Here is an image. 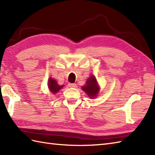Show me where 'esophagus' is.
Instances as JSON below:
<instances>
[{"label": "esophagus", "instance_id": "obj_1", "mask_svg": "<svg viewBox=\"0 0 155 155\" xmlns=\"http://www.w3.org/2000/svg\"><path fill=\"white\" fill-rule=\"evenodd\" d=\"M68 86L69 87H72V88H76V87H77V84H76L75 83H69V84H68Z\"/></svg>", "mask_w": 155, "mask_h": 155}]
</instances>
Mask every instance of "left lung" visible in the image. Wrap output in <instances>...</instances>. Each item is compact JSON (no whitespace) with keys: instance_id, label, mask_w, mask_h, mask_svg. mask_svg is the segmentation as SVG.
Instances as JSON below:
<instances>
[{"instance_id":"left-lung-1","label":"left lung","mask_w":155,"mask_h":155,"mask_svg":"<svg viewBox=\"0 0 155 155\" xmlns=\"http://www.w3.org/2000/svg\"><path fill=\"white\" fill-rule=\"evenodd\" d=\"M82 89L88 94L89 97L94 98L96 97L98 93V91H99V87L98 86L96 78L93 76H91L87 80L86 85L82 87Z\"/></svg>"}]
</instances>
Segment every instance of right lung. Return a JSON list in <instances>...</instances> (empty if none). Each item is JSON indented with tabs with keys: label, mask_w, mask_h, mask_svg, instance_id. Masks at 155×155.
I'll return each mask as SVG.
<instances>
[{
	"label": "right lung",
	"mask_w": 155,
	"mask_h": 155,
	"mask_svg": "<svg viewBox=\"0 0 155 155\" xmlns=\"http://www.w3.org/2000/svg\"><path fill=\"white\" fill-rule=\"evenodd\" d=\"M48 86L49 89H50V91H51V93L52 94H55L56 93H57L61 88L63 87V85H62V86L58 85L57 83V81H56L54 79H52V78H49Z\"/></svg>",
	"instance_id": "1"
}]
</instances>
